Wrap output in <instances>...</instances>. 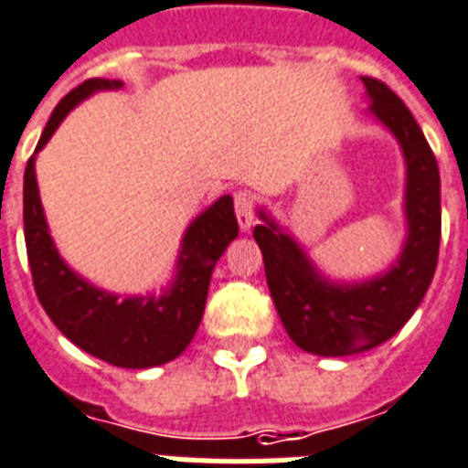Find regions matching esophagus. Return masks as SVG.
<instances>
[{"label":"esophagus","mask_w":468,"mask_h":468,"mask_svg":"<svg viewBox=\"0 0 468 468\" xmlns=\"http://www.w3.org/2000/svg\"><path fill=\"white\" fill-rule=\"evenodd\" d=\"M253 205H256V196L251 190H239L234 196V210H237V219L241 231H249L253 224Z\"/></svg>","instance_id":"34e87169"}]
</instances>
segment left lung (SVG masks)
Segmentation results:
<instances>
[{"label": "left lung", "mask_w": 468, "mask_h": 468, "mask_svg": "<svg viewBox=\"0 0 468 468\" xmlns=\"http://www.w3.org/2000/svg\"><path fill=\"white\" fill-rule=\"evenodd\" d=\"M369 113L394 134L406 162V241L388 271L335 282L265 210L253 229L272 304L294 346L321 357H347L382 346L413 316L428 292L440 251V171L423 130L384 81L362 77Z\"/></svg>", "instance_id": "1"}]
</instances>
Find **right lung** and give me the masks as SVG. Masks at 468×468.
Returning a JSON list of instances; mask_svg holds the SVG:
<instances>
[{
  "instance_id": "obj_1",
  "label": "right lung",
  "mask_w": 468,
  "mask_h": 468,
  "mask_svg": "<svg viewBox=\"0 0 468 468\" xmlns=\"http://www.w3.org/2000/svg\"><path fill=\"white\" fill-rule=\"evenodd\" d=\"M121 86L118 80H89L72 89L52 111L36 154L72 108L91 93ZM36 154L24 174V231L33 285L45 314L74 346L115 367L147 369L176 360L200 326L215 263L239 234L231 196L215 200L188 224L176 275L159 297H118L77 275L58 253L40 203Z\"/></svg>"
}]
</instances>
